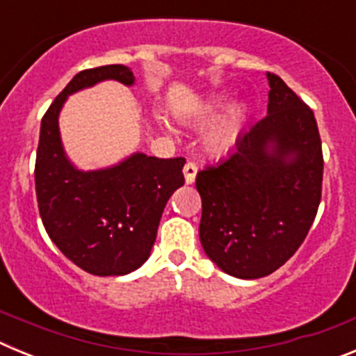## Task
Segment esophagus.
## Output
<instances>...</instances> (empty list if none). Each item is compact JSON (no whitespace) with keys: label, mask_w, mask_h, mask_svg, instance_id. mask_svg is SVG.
I'll return each mask as SVG.
<instances>
[{"label":"esophagus","mask_w":356,"mask_h":356,"mask_svg":"<svg viewBox=\"0 0 356 356\" xmlns=\"http://www.w3.org/2000/svg\"><path fill=\"white\" fill-rule=\"evenodd\" d=\"M184 175H185V184H194L197 175V165L194 162H187L184 168Z\"/></svg>","instance_id":"1"}]
</instances>
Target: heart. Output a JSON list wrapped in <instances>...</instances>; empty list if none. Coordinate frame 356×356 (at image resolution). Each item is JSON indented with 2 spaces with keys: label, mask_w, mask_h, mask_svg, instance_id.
<instances>
[{
  "label": "heart",
  "mask_w": 356,
  "mask_h": 356,
  "mask_svg": "<svg viewBox=\"0 0 356 356\" xmlns=\"http://www.w3.org/2000/svg\"><path fill=\"white\" fill-rule=\"evenodd\" d=\"M222 106H225V103L217 102V105H213L212 108L207 112V118H216V112L219 108H222ZM242 122H244V112H242V110H234L221 124H217V127L210 131L209 139H207V144H209L210 149L217 151V153L228 149V147L234 144V140L237 139Z\"/></svg>",
  "instance_id": "obj_1"
}]
</instances>
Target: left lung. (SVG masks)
Listing matches in <instances>:
<instances>
[{"instance_id":"obj_1","label":"left lung","mask_w":356,"mask_h":356,"mask_svg":"<svg viewBox=\"0 0 356 356\" xmlns=\"http://www.w3.org/2000/svg\"><path fill=\"white\" fill-rule=\"evenodd\" d=\"M267 115L241 134L228 155L196 176L200 241L226 275H271L298 251L316 219L323 149L310 106L267 72Z\"/></svg>"}]
</instances>
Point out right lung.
Returning <instances> with one entry per match:
<instances>
[{"instance_id": "add662e5", "label": "right lung", "mask_w": 356, "mask_h": 356, "mask_svg": "<svg viewBox=\"0 0 356 356\" xmlns=\"http://www.w3.org/2000/svg\"><path fill=\"white\" fill-rule=\"evenodd\" d=\"M105 80L134 85L135 76L121 64L85 69L44 114L35 193L44 228L72 264L90 275L122 276L149 257L168 200L185 184V159L134 153L106 169L74 168L62 146L58 115L67 96Z\"/></svg>"}]
</instances>
